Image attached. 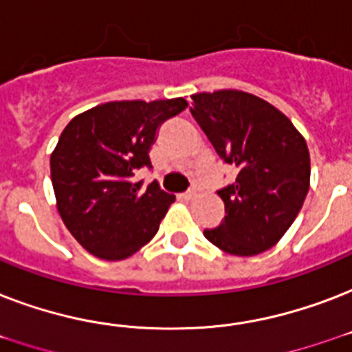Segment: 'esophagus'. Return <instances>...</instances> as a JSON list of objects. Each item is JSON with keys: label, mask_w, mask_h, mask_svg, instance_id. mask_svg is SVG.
Here are the masks:
<instances>
[{"label": "esophagus", "mask_w": 352, "mask_h": 352, "mask_svg": "<svg viewBox=\"0 0 352 352\" xmlns=\"http://www.w3.org/2000/svg\"><path fill=\"white\" fill-rule=\"evenodd\" d=\"M195 195H197V190H195V188H192V190H188L186 193H182V197L186 199V201L193 199V197H195Z\"/></svg>", "instance_id": "obj_1"}]
</instances>
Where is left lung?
Instances as JSON below:
<instances>
[{
    "mask_svg": "<svg viewBox=\"0 0 352 352\" xmlns=\"http://www.w3.org/2000/svg\"><path fill=\"white\" fill-rule=\"evenodd\" d=\"M192 115L217 155L237 168L217 195L225 219L204 237L232 256L272 248L300 214L311 186V155L294 124L259 96L237 89L192 95Z\"/></svg>",
    "mask_w": 352,
    "mask_h": 352,
    "instance_id": "left-lung-1",
    "label": "left lung"
}]
</instances>
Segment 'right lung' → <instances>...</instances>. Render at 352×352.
<instances>
[{"label":"right lung","mask_w":352,"mask_h":352,"mask_svg":"<svg viewBox=\"0 0 352 352\" xmlns=\"http://www.w3.org/2000/svg\"><path fill=\"white\" fill-rule=\"evenodd\" d=\"M188 107L184 98L106 102L69 122L51 153L58 214L93 256L120 261L148 245L175 201L131 177L149 166L157 127Z\"/></svg>","instance_id":"add662e5"}]
</instances>
